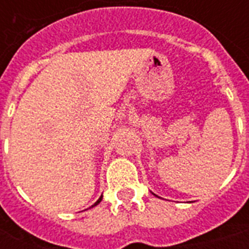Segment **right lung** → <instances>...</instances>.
Returning <instances> with one entry per match:
<instances>
[{
  "mask_svg": "<svg viewBox=\"0 0 249 249\" xmlns=\"http://www.w3.org/2000/svg\"><path fill=\"white\" fill-rule=\"evenodd\" d=\"M102 197H103V196H101V197H99V199H98V200H97V201H95V203H94V204H93V205H91V208H93V207H95V205H97V204H99V203H101V200H102Z\"/></svg>",
  "mask_w": 249,
  "mask_h": 249,
  "instance_id": "1",
  "label": "right lung"
}]
</instances>
